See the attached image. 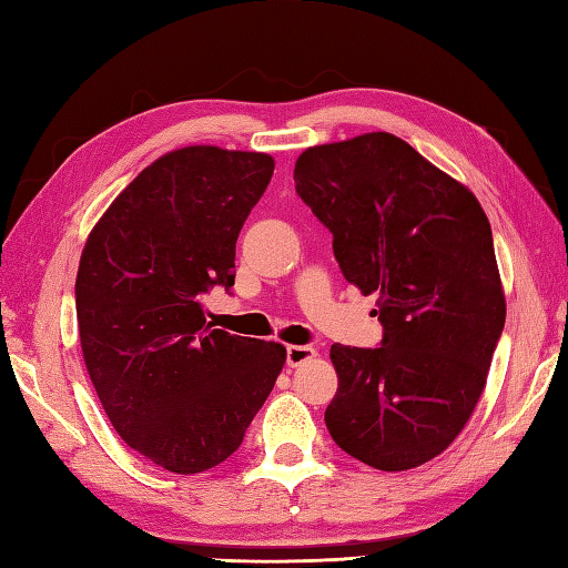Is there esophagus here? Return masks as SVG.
<instances>
[{
  "instance_id": "esophagus-1",
  "label": "esophagus",
  "mask_w": 568,
  "mask_h": 568,
  "mask_svg": "<svg viewBox=\"0 0 568 568\" xmlns=\"http://www.w3.org/2000/svg\"><path fill=\"white\" fill-rule=\"evenodd\" d=\"M313 356H315V349L308 347V344H292V347H286V364L292 368L311 362Z\"/></svg>"
}]
</instances>
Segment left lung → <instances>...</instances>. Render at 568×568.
Instances as JSON below:
<instances>
[{"instance_id": "1", "label": "left lung", "mask_w": 568, "mask_h": 568, "mask_svg": "<svg viewBox=\"0 0 568 568\" xmlns=\"http://www.w3.org/2000/svg\"><path fill=\"white\" fill-rule=\"evenodd\" d=\"M298 197L332 233L344 280L376 294V349L332 344V440L385 473L444 453L487 383L506 323L489 219L477 197L388 132L311 146Z\"/></svg>"}]
</instances>
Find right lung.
Returning a JSON list of instances; mask_svg holds the SVG:
<instances>
[{"mask_svg": "<svg viewBox=\"0 0 568 568\" xmlns=\"http://www.w3.org/2000/svg\"><path fill=\"white\" fill-rule=\"evenodd\" d=\"M272 171L255 151H171L120 192L81 253L93 388L124 444L178 475L239 450L286 362L282 344L214 329L202 308L233 286L239 233Z\"/></svg>", "mask_w": 568, "mask_h": 568, "instance_id": "right-lung-1", "label": "right lung"}]
</instances>
